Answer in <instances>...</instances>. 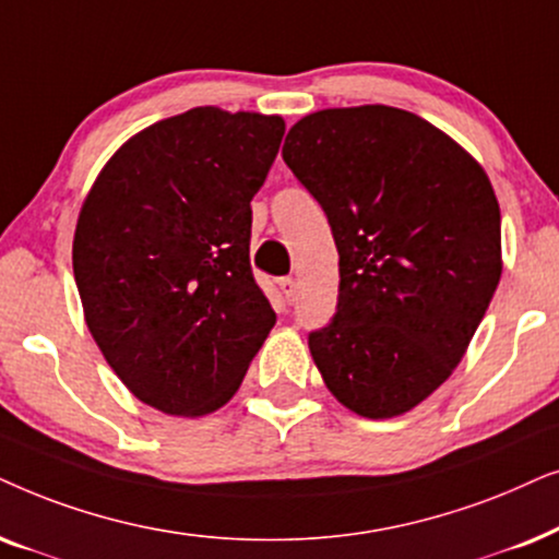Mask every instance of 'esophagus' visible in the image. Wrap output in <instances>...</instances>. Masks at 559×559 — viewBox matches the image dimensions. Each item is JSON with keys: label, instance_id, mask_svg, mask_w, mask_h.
Instances as JSON below:
<instances>
[{"label": "esophagus", "instance_id": "1", "mask_svg": "<svg viewBox=\"0 0 559 559\" xmlns=\"http://www.w3.org/2000/svg\"><path fill=\"white\" fill-rule=\"evenodd\" d=\"M278 286H281V294H284L286 301L296 299V292H299V284H296V278H292V275H288V278H281Z\"/></svg>", "mask_w": 559, "mask_h": 559}]
</instances>
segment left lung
I'll return each instance as SVG.
<instances>
[{
	"label": "left lung",
	"instance_id": "1",
	"mask_svg": "<svg viewBox=\"0 0 559 559\" xmlns=\"http://www.w3.org/2000/svg\"><path fill=\"white\" fill-rule=\"evenodd\" d=\"M284 160L340 252L337 311L309 334L324 385L366 419L412 412L463 360L501 281L488 174L448 132L385 104L301 117Z\"/></svg>",
	"mask_w": 559,
	"mask_h": 559
}]
</instances>
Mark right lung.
Instances as JSON below:
<instances>
[{
  "instance_id": "right-lung-1",
  "label": "right lung",
  "mask_w": 559,
  "mask_h": 559,
  "mask_svg": "<svg viewBox=\"0 0 559 559\" xmlns=\"http://www.w3.org/2000/svg\"><path fill=\"white\" fill-rule=\"evenodd\" d=\"M284 130L260 111L166 117L117 147L81 204L86 326L132 396L163 414L225 406L273 330L250 271V202Z\"/></svg>"
}]
</instances>
